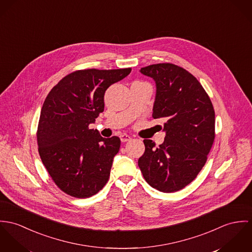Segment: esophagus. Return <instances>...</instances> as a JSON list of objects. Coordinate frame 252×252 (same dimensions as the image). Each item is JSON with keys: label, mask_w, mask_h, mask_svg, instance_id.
I'll list each match as a JSON object with an SVG mask.
<instances>
[{"label": "esophagus", "mask_w": 252, "mask_h": 252, "mask_svg": "<svg viewBox=\"0 0 252 252\" xmlns=\"http://www.w3.org/2000/svg\"><path fill=\"white\" fill-rule=\"evenodd\" d=\"M120 139L122 142H127V141L131 139V137L127 134H122V135H120Z\"/></svg>", "instance_id": "34e87169"}]
</instances>
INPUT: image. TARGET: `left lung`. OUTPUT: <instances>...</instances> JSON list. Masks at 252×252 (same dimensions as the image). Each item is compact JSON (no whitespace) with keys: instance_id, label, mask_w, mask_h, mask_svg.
<instances>
[{"instance_id":"left-lung-1","label":"left lung","mask_w":252,"mask_h":252,"mask_svg":"<svg viewBox=\"0 0 252 252\" xmlns=\"http://www.w3.org/2000/svg\"><path fill=\"white\" fill-rule=\"evenodd\" d=\"M154 79L153 117L163 123L164 142L156 148L144 140L138 166L146 182L162 192H174L190 184L207 161L215 140V110L202 85L188 70L172 63L142 67Z\"/></svg>"}]
</instances>
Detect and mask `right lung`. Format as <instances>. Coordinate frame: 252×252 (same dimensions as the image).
<instances>
[{
    "label": "right lung",
    "mask_w": 252,
    "mask_h": 252,
    "mask_svg": "<svg viewBox=\"0 0 252 252\" xmlns=\"http://www.w3.org/2000/svg\"><path fill=\"white\" fill-rule=\"evenodd\" d=\"M131 68L85 69L63 77L50 91L37 127L38 153L58 188L68 195L87 198L107 183L121 140L102 137L89 128L104 110V94Z\"/></svg>",
    "instance_id": "add662e5"
}]
</instances>
